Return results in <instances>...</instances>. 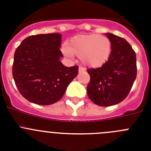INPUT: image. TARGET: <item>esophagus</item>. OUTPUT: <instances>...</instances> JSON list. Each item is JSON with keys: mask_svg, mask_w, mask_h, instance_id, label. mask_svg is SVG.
<instances>
[{"mask_svg": "<svg viewBox=\"0 0 151 151\" xmlns=\"http://www.w3.org/2000/svg\"><path fill=\"white\" fill-rule=\"evenodd\" d=\"M78 71H79V72L85 71V68L82 67V66H79V67H78Z\"/></svg>", "mask_w": 151, "mask_h": 151, "instance_id": "1", "label": "esophagus"}]
</instances>
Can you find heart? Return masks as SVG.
Returning a JSON list of instances; mask_svg holds the SVG:
<instances>
[{
	"label": "heart",
	"mask_w": 151,
	"mask_h": 151,
	"mask_svg": "<svg viewBox=\"0 0 151 151\" xmlns=\"http://www.w3.org/2000/svg\"><path fill=\"white\" fill-rule=\"evenodd\" d=\"M111 50L110 40L106 36L97 34L76 36L62 47L63 53L66 57L76 55L82 63L91 67H97L106 63Z\"/></svg>",
	"instance_id": "heart-1"
}]
</instances>
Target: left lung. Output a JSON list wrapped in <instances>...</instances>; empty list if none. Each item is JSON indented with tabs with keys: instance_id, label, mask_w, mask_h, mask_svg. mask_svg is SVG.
Segmentation results:
<instances>
[{
	"instance_id": "1",
	"label": "left lung",
	"mask_w": 151,
	"mask_h": 151,
	"mask_svg": "<svg viewBox=\"0 0 151 151\" xmlns=\"http://www.w3.org/2000/svg\"><path fill=\"white\" fill-rule=\"evenodd\" d=\"M112 44L108 60L101 67L88 69L91 80L87 94L92 102L101 106L122 102L132 89L137 76L136 54L124 38L105 34Z\"/></svg>"
}]
</instances>
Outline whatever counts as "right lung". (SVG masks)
Returning <instances> with one entry per match:
<instances>
[{
    "label": "right lung",
    "mask_w": 151,
    "mask_h": 151,
    "mask_svg": "<svg viewBox=\"0 0 151 151\" xmlns=\"http://www.w3.org/2000/svg\"><path fill=\"white\" fill-rule=\"evenodd\" d=\"M61 35L39 34L25 38L14 54L13 77L19 93L36 104L50 105L62 98L78 75V66L66 67L60 59Z\"/></svg>",
    "instance_id": "obj_1"
}]
</instances>
